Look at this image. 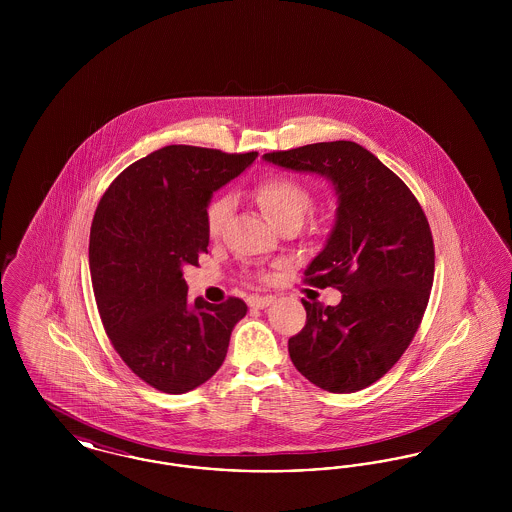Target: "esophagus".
Returning <instances> with one entry per match:
<instances>
[{
  "instance_id": "1",
  "label": "esophagus",
  "mask_w": 512,
  "mask_h": 512,
  "mask_svg": "<svg viewBox=\"0 0 512 512\" xmlns=\"http://www.w3.org/2000/svg\"><path fill=\"white\" fill-rule=\"evenodd\" d=\"M272 301H274L272 295H251V297L247 299L249 307H253V309H265Z\"/></svg>"
}]
</instances>
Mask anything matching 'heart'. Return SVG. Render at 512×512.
<instances>
[{"instance_id": "heart-1", "label": "heart", "mask_w": 512, "mask_h": 512, "mask_svg": "<svg viewBox=\"0 0 512 512\" xmlns=\"http://www.w3.org/2000/svg\"><path fill=\"white\" fill-rule=\"evenodd\" d=\"M253 197L261 211L276 228L284 224H299L305 220V217L313 211V194L311 190L301 184L299 180L290 178V176H267L263 178L255 188H253ZM232 211V199L228 195H219L209 201L205 209V228L211 238H217L226 219Z\"/></svg>"}]
</instances>
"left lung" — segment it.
<instances>
[{
	"label": "left lung",
	"instance_id": "1",
	"mask_svg": "<svg viewBox=\"0 0 512 512\" xmlns=\"http://www.w3.org/2000/svg\"><path fill=\"white\" fill-rule=\"evenodd\" d=\"M282 169L334 184L336 222L305 282L341 292L336 307L309 303L288 341L295 368L318 388L353 393L395 365L422 322L434 282V240L407 184L355 142H320L265 153Z\"/></svg>",
	"mask_w": 512,
	"mask_h": 512
}]
</instances>
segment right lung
<instances>
[{"label":"right lung","instance_id":"1","mask_svg":"<svg viewBox=\"0 0 512 512\" xmlns=\"http://www.w3.org/2000/svg\"><path fill=\"white\" fill-rule=\"evenodd\" d=\"M257 151L167 146L132 163L101 197L90 230V272L103 328L126 366L163 393H186L219 370L247 305L188 299L182 270L207 251L213 192Z\"/></svg>","mask_w":512,"mask_h":512}]
</instances>
